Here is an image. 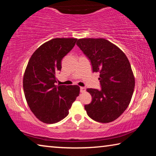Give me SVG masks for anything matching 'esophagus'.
<instances>
[{
  "label": "esophagus",
  "mask_w": 156,
  "mask_h": 156,
  "mask_svg": "<svg viewBox=\"0 0 156 156\" xmlns=\"http://www.w3.org/2000/svg\"><path fill=\"white\" fill-rule=\"evenodd\" d=\"M85 91V88L83 87H80V92L81 93H83Z\"/></svg>",
  "instance_id": "obj_1"
}]
</instances>
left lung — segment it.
Wrapping results in <instances>:
<instances>
[{"label": "left lung", "instance_id": "1", "mask_svg": "<svg viewBox=\"0 0 156 156\" xmlns=\"http://www.w3.org/2000/svg\"><path fill=\"white\" fill-rule=\"evenodd\" d=\"M77 46L99 73L101 90L87 89L92 101L85 105L87 115L101 123L113 122L128 108L134 91L135 77L125 53L107 39L84 38Z\"/></svg>", "mask_w": 156, "mask_h": 156}]
</instances>
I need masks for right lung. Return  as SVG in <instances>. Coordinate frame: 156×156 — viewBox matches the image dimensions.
I'll return each instance as SVG.
<instances>
[{"mask_svg":"<svg viewBox=\"0 0 156 156\" xmlns=\"http://www.w3.org/2000/svg\"><path fill=\"white\" fill-rule=\"evenodd\" d=\"M77 39L55 38L34 52L25 71V97L34 116L45 123H55L69 115L80 93L78 85H55V74L62 58L75 46Z\"/></svg>","mask_w":156,"mask_h":156,"instance_id":"right-lung-1","label":"right lung"}]
</instances>
